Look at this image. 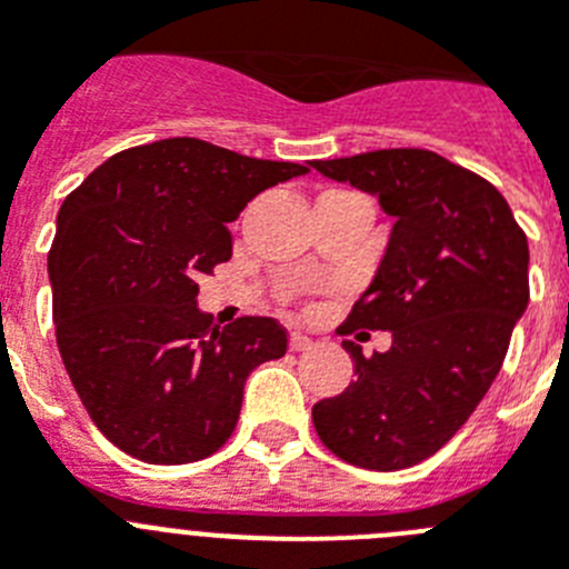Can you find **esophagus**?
<instances>
[{"label": "esophagus", "mask_w": 569, "mask_h": 569, "mask_svg": "<svg viewBox=\"0 0 569 569\" xmlns=\"http://www.w3.org/2000/svg\"><path fill=\"white\" fill-rule=\"evenodd\" d=\"M310 345H313V339H310V336L290 333V350H296V353H299V350H308Z\"/></svg>", "instance_id": "34e87169"}]
</instances>
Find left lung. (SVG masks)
<instances>
[{
    "mask_svg": "<svg viewBox=\"0 0 569 569\" xmlns=\"http://www.w3.org/2000/svg\"><path fill=\"white\" fill-rule=\"evenodd\" d=\"M376 196L393 230L373 281L339 328L390 330L387 353L353 359L356 381L313 405L319 439L365 470H405L459 433L499 376L530 301V250L487 179L419 148L310 162Z\"/></svg>",
    "mask_w": 569,
    "mask_h": 569,
    "instance_id": "1",
    "label": "left lung"
}]
</instances>
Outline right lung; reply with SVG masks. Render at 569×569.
I'll use <instances>...</instances> for the list:
<instances>
[{
  "label": "right lung",
  "instance_id": "1",
  "mask_svg": "<svg viewBox=\"0 0 569 569\" xmlns=\"http://www.w3.org/2000/svg\"><path fill=\"white\" fill-rule=\"evenodd\" d=\"M305 173L179 136L110 156L64 199L48 253L57 345L119 450L188 465L230 439L244 381L288 333L264 316L216 328L196 279L230 259L228 224L253 196Z\"/></svg>",
  "mask_w": 569,
  "mask_h": 569
}]
</instances>
